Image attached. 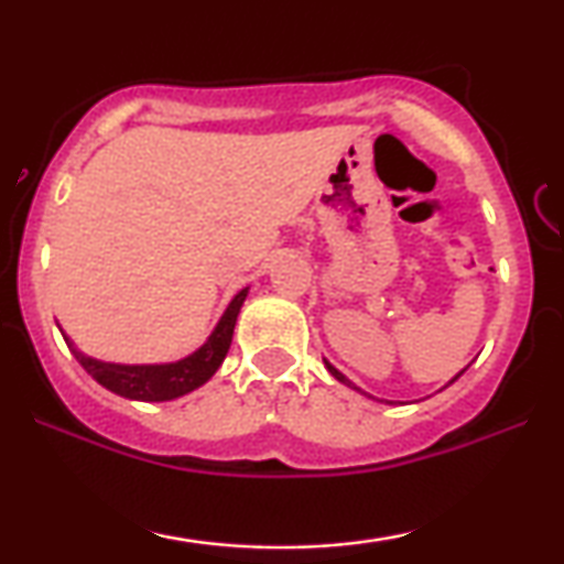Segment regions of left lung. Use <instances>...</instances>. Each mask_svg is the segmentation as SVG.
Listing matches in <instances>:
<instances>
[{
	"instance_id": "1",
	"label": "left lung",
	"mask_w": 564,
	"mask_h": 564,
	"mask_svg": "<svg viewBox=\"0 0 564 564\" xmlns=\"http://www.w3.org/2000/svg\"><path fill=\"white\" fill-rule=\"evenodd\" d=\"M326 367H328V372H330V375H334L338 382H344V384H349V388H354V384H351L349 380H346V377H344L341 372H338V369H336L334 365H328V361H326ZM462 372H465V369H462ZM462 372H459V375H462ZM459 375H457V377H459ZM457 377H454V380H457ZM454 380H452V382H454ZM452 382H449V384H452ZM354 390H359V388H354Z\"/></svg>"
}]
</instances>
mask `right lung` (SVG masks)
Instances as JSON below:
<instances>
[{
    "label": "right lung",
    "instance_id": "add662e5",
    "mask_svg": "<svg viewBox=\"0 0 564 564\" xmlns=\"http://www.w3.org/2000/svg\"><path fill=\"white\" fill-rule=\"evenodd\" d=\"M246 292L241 290L230 300V305L223 313L218 326H215L213 336L199 346L195 354H189L187 359L174 361V365H107V361H97L91 357H84L79 349H74V344L68 341V349L74 351V357L95 380L107 388L115 395L130 398V400H143V403H161V400H174L187 392L197 390L199 384H205L215 375V369L223 365L226 354L234 341V328L236 318L241 313V305L246 300Z\"/></svg>",
    "mask_w": 564,
    "mask_h": 564
}]
</instances>
